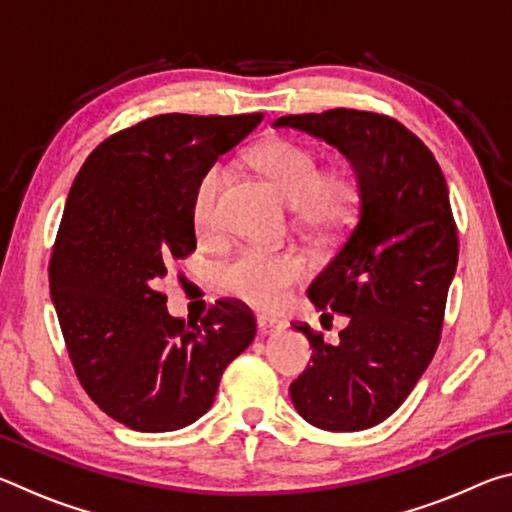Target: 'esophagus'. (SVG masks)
Wrapping results in <instances>:
<instances>
[{"label":"esophagus","instance_id":"1","mask_svg":"<svg viewBox=\"0 0 512 512\" xmlns=\"http://www.w3.org/2000/svg\"><path fill=\"white\" fill-rule=\"evenodd\" d=\"M284 327L282 320H275V318H268V316H259L257 318V329L259 334H273V332H280Z\"/></svg>","mask_w":512,"mask_h":512}]
</instances>
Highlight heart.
I'll return each mask as SVG.
<instances>
[{"label":"heart","instance_id":"obj_1","mask_svg":"<svg viewBox=\"0 0 512 512\" xmlns=\"http://www.w3.org/2000/svg\"><path fill=\"white\" fill-rule=\"evenodd\" d=\"M255 164L273 180L284 201L296 207L298 221L316 235L332 237L348 228L357 216L361 205L357 176L348 169L323 171V158L309 146L293 140H273L255 153ZM221 187L223 169L212 167L194 189L192 221L201 237H210L219 223ZM305 271V257L296 250L266 253L246 248L221 266L219 282L228 296L255 309L273 311L282 305Z\"/></svg>","mask_w":512,"mask_h":512}]
</instances>
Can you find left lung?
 <instances>
[{
    "label": "left lung",
    "mask_w": 512,
    "mask_h": 512,
    "mask_svg": "<svg viewBox=\"0 0 512 512\" xmlns=\"http://www.w3.org/2000/svg\"><path fill=\"white\" fill-rule=\"evenodd\" d=\"M273 126L336 146L361 187L357 223L307 291L348 327L332 345L307 323L293 325L314 354L289 388L291 402L318 429H370L400 409L440 343L458 264L445 176L418 135L377 112L334 108Z\"/></svg>",
    "instance_id": "8db88e82"
}]
</instances>
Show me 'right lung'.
Here are the masks:
<instances>
[{"instance_id": "1", "label": "right lung", "mask_w": 512, "mask_h": 512, "mask_svg": "<svg viewBox=\"0 0 512 512\" xmlns=\"http://www.w3.org/2000/svg\"><path fill=\"white\" fill-rule=\"evenodd\" d=\"M264 119L149 117L110 135L69 189L49 289L85 393L128 429L176 431L210 411L223 370L255 339L253 311L216 300L201 323L167 311L160 280L196 250L198 180Z\"/></svg>"}]
</instances>
